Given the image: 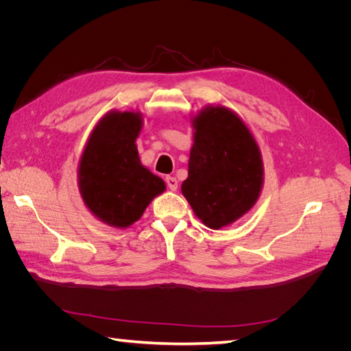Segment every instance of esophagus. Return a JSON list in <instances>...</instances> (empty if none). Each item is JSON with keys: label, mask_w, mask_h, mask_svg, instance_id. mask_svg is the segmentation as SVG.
<instances>
[{"label": "esophagus", "mask_w": 351, "mask_h": 351, "mask_svg": "<svg viewBox=\"0 0 351 351\" xmlns=\"http://www.w3.org/2000/svg\"><path fill=\"white\" fill-rule=\"evenodd\" d=\"M165 183H167L168 189L173 190V192H176L177 187H178V182H177L176 177H167V178H165Z\"/></svg>", "instance_id": "esophagus-1"}]
</instances>
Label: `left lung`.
I'll return each mask as SVG.
<instances>
[{
    "instance_id": "left-lung-1",
    "label": "left lung",
    "mask_w": 351,
    "mask_h": 351,
    "mask_svg": "<svg viewBox=\"0 0 351 351\" xmlns=\"http://www.w3.org/2000/svg\"><path fill=\"white\" fill-rule=\"evenodd\" d=\"M195 129L183 196L212 230L241 218L256 204L263 184L259 146L240 117L208 107L192 120Z\"/></svg>"
}]
</instances>
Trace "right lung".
<instances>
[{"instance_id": "obj_1", "label": "right lung", "mask_w": 351, "mask_h": 351, "mask_svg": "<svg viewBox=\"0 0 351 351\" xmlns=\"http://www.w3.org/2000/svg\"><path fill=\"white\" fill-rule=\"evenodd\" d=\"M142 120L141 112H108L90 133L80 158L84 205L111 227H130L165 190L164 180L141 164L136 139Z\"/></svg>"}]
</instances>
